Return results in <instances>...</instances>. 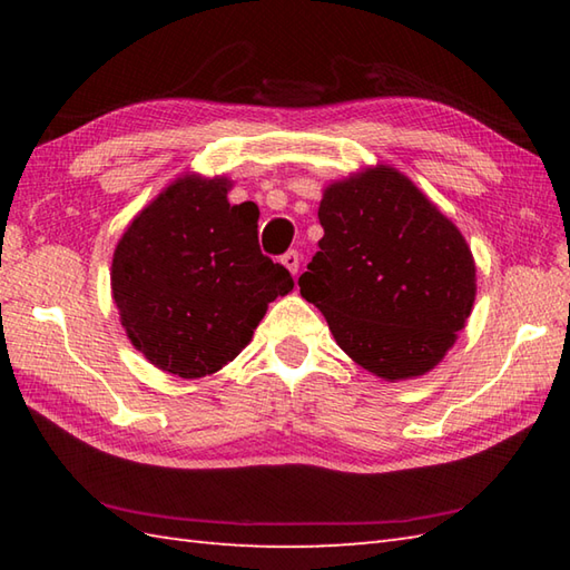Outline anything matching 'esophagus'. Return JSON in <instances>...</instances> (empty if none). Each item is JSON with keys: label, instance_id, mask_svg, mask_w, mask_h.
<instances>
[{"label": "esophagus", "instance_id": "esophagus-1", "mask_svg": "<svg viewBox=\"0 0 570 570\" xmlns=\"http://www.w3.org/2000/svg\"><path fill=\"white\" fill-rule=\"evenodd\" d=\"M282 264L286 266L288 272H292V274L296 276V274H298V264H301L298 252H296V249H288L286 254H282Z\"/></svg>", "mask_w": 570, "mask_h": 570}]
</instances>
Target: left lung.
<instances>
[{"label": "left lung", "instance_id": "8db88e82", "mask_svg": "<svg viewBox=\"0 0 570 570\" xmlns=\"http://www.w3.org/2000/svg\"><path fill=\"white\" fill-rule=\"evenodd\" d=\"M318 220L325 235L298 286L335 343L384 380L439 365L475 301L458 227L386 166L325 188Z\"/></svg>", "mask_w": 570, "mask_h": 570}]
</instances>
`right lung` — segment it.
<instances>
[{"instance_id": "1", "label": "right lung", "mask_w": 570, "mask_h": 570, "mask_svg": "<svg viewBox=\"0 0 570 570\" xmlns=\"http://www.w3.org/2000/svg\"><path fill=\"white\" fill-rule=\"evenodd\" d=\"M259 208L227 203V180L178 178L144 208L112 259V294L131 345L178 377H205L249 343L294 288L259 249Z\"/></svg>"}]
</instances>
